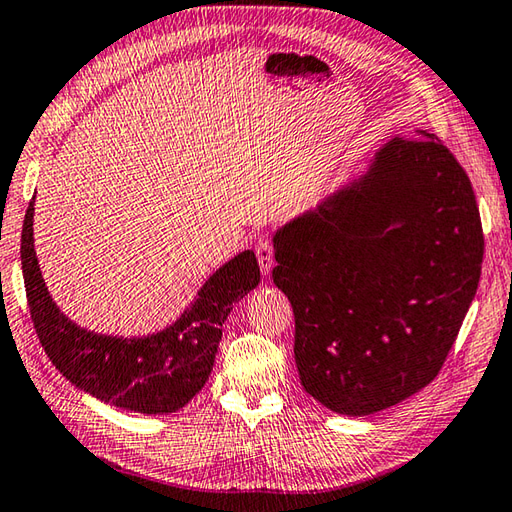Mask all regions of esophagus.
I'll use <instances>...</instances> for the list:
<instances>
[{
  "label": "esophagus",
  "mask_w": 512,
  "mask_h": 512,
  "mask_svg": "<svg viewBox=\"0 0 512 512\" xmlns=\"http://www.w3.org/2000/svg\"><path fill=\"white\" fill-rule=\"evenodd\" d=\"M255 255H257V262L259 268H262V273H270V268L275 264V253H273V242H270L268 237H257L255 242Z\"/></svg>",
  "instance_id": "34e87169"
}]
</instances>
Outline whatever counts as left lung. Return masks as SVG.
Listing matches in <instances>:
<instances>
[{
  "instance_id": "obj_1",
  "label": "left lung",
  "mask_w": 512,
  "mask_h": 512,
  "mask_svg": "<svg viewBox=\"0 0 512 512\" xmlns=\"http://www.w3.org/2000/svg\"><path fill=\"white\" fill-rule=\"evenodd\" d=\"M308 395L362 417L437 377L477 293L484 233L442 139L395 137L364 177L273 239Z\"/></svg>"
}]
</instances>
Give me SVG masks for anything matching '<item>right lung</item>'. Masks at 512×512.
Masks as SVG:
<instances>
[{
  "label": "right lung",
  "instance_id": "right-lung-1",
  "mask_svg": "<svg viewBox=\"0 0 512 512\" xmlns=\"http://www.w3.org/2000/svg\"><path fill=\"white\" fill-rule=\"evenodd\" d=\"M33 210L30 202L19 253L30 319L50 362L68 382L117 408L144 415L184 408L213 370L228 313L259 284L253 250L219 268L173 326L142 339H119L88 333L59 313L37 266Z\"/></svg>",
  "mask_w": 512,
  "mask_h": 512
}]
</instances>
